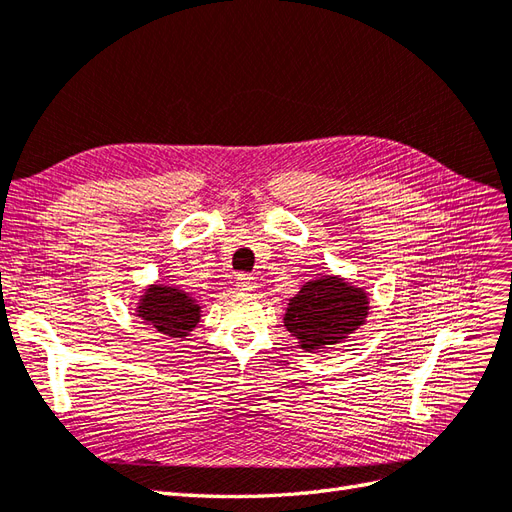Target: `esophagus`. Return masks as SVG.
Masks as SVG:
<instances>
[{"mask_svg":"<svg viewBox=\"0 0 512 512\" xmlns=\"http://www.w3.org/2000/svg\"><path fill=\"white\" fill-rule=\"evenodd\" d=\"M238 287L242 291H255L257 287V279L253 274H238Z\"/></svg>","mask_w":512,"mask_h":512,"instance_id":"esophagus-1","label":"esophagus"}]
</instances>
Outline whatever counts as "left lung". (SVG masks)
<instances>
[{
	"label": "left lung",
	"mask_w": 512,
	"mask_h": 512,
	"mask_svg": "<svg viewBox=\"0 0 512 512\" xmlns=\"http://www.w3.org/2000/svg\"><path fill=\"white\" fill-rule=\"evenodd\" d=\"M369 294L343 276H317L289 300L285 328L304 352H324L354 334L369 317Z\"/></svg>",
	"instance_id": "left-lung-1"
}]
</instances>
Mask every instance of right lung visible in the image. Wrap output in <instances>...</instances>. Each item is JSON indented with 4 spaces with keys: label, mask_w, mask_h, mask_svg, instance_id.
<instances>
[{
    "label": "right lung",
    "mask_w": 512,
    "mask_h": 512,
    "mask_svg": "<svg viewBox=\"0 0 512 512\" xmlns=\"http://www.w3.org/2000/svg\"><path fill=\"white\" fill-rule=\"evenodd\" d=\"M135 315L143 319L145 326L154 328L167 339H184L197 328L201 306L188 291L156 283L143 289Z\"/></svg>",
    "instance_id": "1"
}]
</instances>
